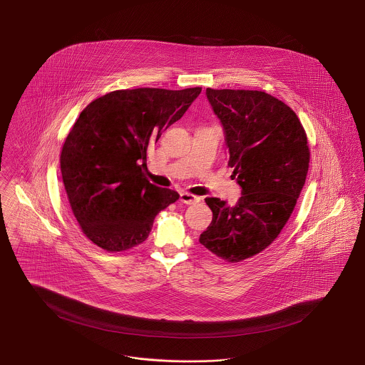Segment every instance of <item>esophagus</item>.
<instances>
[{
    "label": "esophagus",
    "mask_w": 365,
    "mask_h": 365,
    "mask_svg": "<svg viewBox=\"0 0 365 365\" xmlns=\"http://www.w3.org/2000/svg\"><path fill=\"white\" fill-rule=\"evenodd\" d=\"M200 201H201V197L192 195L190 192H180V202H183L186 205H192V203H197Z\"/></svg>",
    "instance_id": "1"
}]
</instances>
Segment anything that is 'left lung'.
Wrapping results in <instances>:
<instances>
[{
	"label": "left lung",
	"instance_id": "1",
	"mask_svg": "<svg viewBox=\"0 0 365 365\" xmlns=\"http://www.w3.org/2000/svg\"><path fill=\"white\" fill-rule=\"evenodd\" d=\"M221 120L232 178L241 197L230 207L206 198L212 224L202 245L227 263H239L272 244L294 212L309 171L307 136L295 112L259 90L206 88Z\"/></svg>",
	"mask_w": 365,
	"mask_h": 365
}]
</instances>
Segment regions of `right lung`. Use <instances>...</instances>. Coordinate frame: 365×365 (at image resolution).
<instances>
[{"label":"right lung","mask_w":365,"mask_h":365,"mask_svg":"<svg viewBox=\"0 0 365 365\" xmlns=\"http://www.w3.org/2000/svg\"><path fill=\"white\" fill-rule=\"evenodd\" d=\"M202 88L115 90L90 102L61 152L64 190L85 236L108 252L145 241L159 212L179 200L147 179V153Z\"/></svg>","instance_id":"1"}]
</instances>
